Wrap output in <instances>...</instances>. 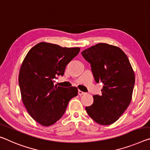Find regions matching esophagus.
<instances>
[{
  "label": "esophagus",
  "instance_id": "esophagus-1",
  "mask_svg": "<svg viewBox=\"0 0 150 150\" xmlns=\"http://www.w3.org/2000/svg\"><path fill=\"white\" fill-rule=\"evenodd\" d=\"M85 93L81 91V90H79V91H78V94H79V96H83V95H84Z\"/></svg>",
  "mask_w": 150,
  "mask_h": 150
}]
</instances>
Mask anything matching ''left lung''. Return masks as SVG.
Returning a JSON list of instances; mask_svg holds the SVG:
<instances>
[{"instance_id":"8db88e82","label":"left lung","mask_w":150,"mask_h":150,"mask_svg":"<svg viewBox=\"0 0 150 150\" xmlns=\"http://www.w3.org/2000/svg\"><path fill=\"white\" fill-rule=\"evenodd\" d=\"M81 54L91 64L96 81L103 84L101 96H93V103L85 108L87 113L99 124H112L132 101L134 71L126 54L114 45L98 43Z\"/></svg>"}]
</instances>
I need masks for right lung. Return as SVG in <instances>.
<instances>
[{
    "label": "right lung",
    "mask_w": 150,
    "mask_h": 150,
    "mask_svg": "<svg viewBox=\"0 0 150 150\" xmlns=\"http://www.w3.org/2000/svg\"><path fill=\"white\" fill-rule=\"evenodd\" d=\"M79 51V47L41 42L24 59L18 75L21 99L30 117L41 125L49 126L60 120L70 99L78 95L76 87L65 88L53 83Z\"/></svg>",
    "instance_id": "add662e5"
}]
</instances>
